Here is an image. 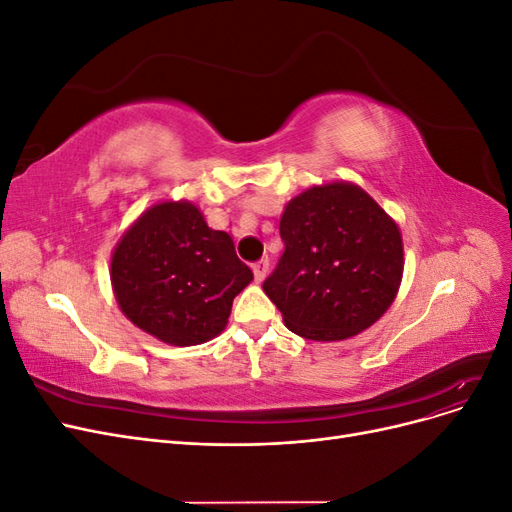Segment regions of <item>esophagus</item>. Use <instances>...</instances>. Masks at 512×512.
I'll return each instance as SVG.
<instances>
[{
  "label": "esophagus",
  "mask_w": 512,
  "mask_h": 512,
  "mask_svg": "<svg viewBox=\"0 0 512 512\" xmlns=\"http://www.w3.org/2000/svg\"><path fill=\"white\" fill-rule=\"evenodd\" d=\"M267 271H269V260L267 258H260L258 262H254V280L260 284L262 280L267 277Z\"/></svg>",
  "instance_id": "obj_1"
}]
</instances>
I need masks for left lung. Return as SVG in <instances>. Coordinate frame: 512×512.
<instances>
[{"label":"left lung","instance_id":"1","mask_svg":"<svg viewBox=\"0 0 512 512\" xmlns=\"http://www.w3.org/2000/svg\"><path fill=\"white\" fill-rule=\"evenodd\" d=\"M280 235L284 254L262 290L292 333L348 339L393 303L404 273L401 232L359 185H316L292 198Z\"/></svg>","mask_w":512,"mask_h":512}]
</instances>
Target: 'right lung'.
Here are the masks:
<instances>
[{"mask_svg":"<svg viewBox=\"0 0 512 512\" xmlns=\"http://www.w3.org/2000/svg\"><path fill=\"white\" fill-rule=\"evenodd\" d=\"M252 280L228 232L209 228L192 203L145 211L111 260L121 312L173 346H196L222 333L232 299Z\"/></svg>","mask_w":512,"mask_h":512,"instance_id":"1","label":"right lung"}]
</instances>
